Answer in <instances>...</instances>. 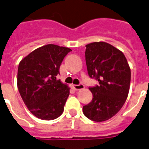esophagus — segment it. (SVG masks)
<instances>
[{
  "label": "esophagus",
  "mask_w": 149,
  "mask_h": 149,
  "mask_svg": "<svg viewBox=\"0 0 149 149\" xmlns=\"http://www.w3.org/2000/svg\"><path fill=\"white\" fill-rule=\"evenodd\" d=\"M73 88L76 91H79V90H82V89L84 88V85L83 84H79L78 85H73Z\"/></svg>",
  "instance_id": "34e87169"
}]
</instances>
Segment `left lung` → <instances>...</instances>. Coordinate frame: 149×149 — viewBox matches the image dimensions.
<instances>
[{
    "label": "left lung",
    "instance_id": "1",
    "mask_svg": "<svg viewBox=\"0 0 149 149\" xmlns=\"http://www.w3.org/2000/svg\"><path fill=\"white\" fill-rule=\"evenodd\" d=\"M85 58L89 77L99 82L89 87L93 99L83 107L90 120L101 122L120 111L129 92L131 70L123 52L104 42L86 45Z\"/></svg>",
    "mask_w": 149,
    "mask_h": 149
}]
</instances>
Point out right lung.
I'll list each match as a JSON object with an SVG mask.
<instances>
[{"label":"right lung","instance_id":"add662e5","mask_svg":"<svg viewBox=\"0 0 149 149\" xmlns=\"http://www.w3.org/2000/svg\"><path fill=\"white\" fill-rule=\"evenodd\" d=\"M72 50L46 45L22 59L17 70V89L32 114L42 120H53L63 113L70 88L56 79L63 58Z\"/></svg>","mask_w":149,"mask_h":149}]
</instances>
